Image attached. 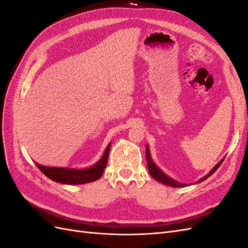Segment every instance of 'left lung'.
Here are the masks:
<instances>
[{
  "mask_svg": "<svg viewBox=\"0 0 248 248\" xmlns=\"http://www.w3.org/2000/svg\"><path fill=\"white\" fill-rule=\"evenodd\" d=\"M146 159H147L148 170H149L150 175H151V176L156 180L157 182L162 183V184H164V185L170 186V187H175V188H179V187H186V186H188V184H183V183H181V182H178V181H176V180H174L172 178L169 177L167 174H164V172H163L158 167L156 166L155 162L152 160V157H151V154H150V149H149V146H148V145L146 146ZM223 159H224V157H223V158H222L218 163L216 164V166H215L211 170H210V171L208 172V174H207L206 176L201 178L197 183H201V182H202V181H205L206 179H208L210 176H211V175L213 174V172L220 167V164L222 163Z\"/></svg>",
  "mask_w": 248,
  "mask_h": 248,
  "instance_id": "8db88e82",
  "label": "left lung"
}]
</instances>
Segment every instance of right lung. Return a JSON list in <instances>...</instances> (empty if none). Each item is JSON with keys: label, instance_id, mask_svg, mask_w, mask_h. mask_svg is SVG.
<instances>
[{"label": "right lung", "instance_id": "right-lung-1", "mask_svg": "<svg viewBox=\"0 0 248 248\" xmlns=\"http://www.w3.org/2000/svg\"><path fill=\"white\" fill-rule=\"evenodd\" d=\"M110 145L111 142H109L108 147L106 148V151H104L101 158L90 168L69 169V168L46 167L37 162H35V164L44 175L55 182H59L62 184H69V185L90 183V182L96 181V180H98L102 176V172L104 169H106L107 163H108Z\"/></svg>", "mask_w": 248, "mask_h": 248}]
</instances>
